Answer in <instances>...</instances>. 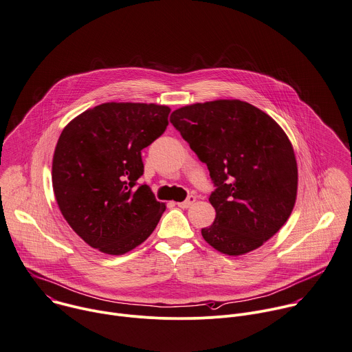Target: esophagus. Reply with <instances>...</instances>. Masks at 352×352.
Returning a JSON list of instances; mask_svg holds the SVG:
<instances>
[{
  "mask_svg": "<svg viewBox=\"0 0 352 352\" xmlns=\"http://www.w3.org/2000/svg\"><path fill=\"white\" fill-rule=\"evenodd\" d=\"M194 202H195V195H188V198H187L186 201L177 202L176 205H177L179 208H182V209H187V208H190Z\"/></svg>",
  "mask_w": 352,
  "mask_h": 352,
  "instance_id": "obj_1",
  "label": "esophagus"
}]
</instances>
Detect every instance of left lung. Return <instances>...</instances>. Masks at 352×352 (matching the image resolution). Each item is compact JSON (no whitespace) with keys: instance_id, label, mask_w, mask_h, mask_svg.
<instances>
[{"instance_id":"8db88e82","label":"left lung","mask_w":352,"mask_h":352,"mask_svg":"<svg viewBox=\"0 0 352 352\" xmlns=\"http://www.w3.org/2000/svg\"><path fill=\"white\" fill-rule=\"evenodd\" d=\"M172 125L206 164L216 210L204 239L239 256L268 241L289 219L297 194V164L280 126L241 100H214L177 109Z\"/></svg>"}]
</instances>
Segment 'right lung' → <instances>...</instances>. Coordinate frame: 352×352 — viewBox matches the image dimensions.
<instances>
[{
	"label": "right lung",
	"instance_id": "right-lung-1",
	"mask_svg": "<svg viewBox=\"0 0 352 352\" xmlns=\"http://www.w3.org/2000/svg\"><path fill=\"white\" fill-rule=\"evenodd\" d=\"M170 109L144 103H103L76 117L62 132L52 164L59 209L92 248L124 254L157 227L165 204L147 184L142 150L168 126Z\"/></svg>",
	"mask_w": 352,
	"mask_h": 352
}]
</instances>
